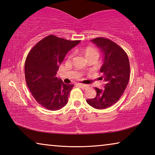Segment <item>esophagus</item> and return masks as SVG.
<instances>
[{
	"mask_svg": "<svg viewBox=\"0 0 155 155\" xmlns=\"http://www.w3.org/2000/svg\"><path fill=\"white\" fill-rule=\"evenodd\" d=\"M77 85L79 86L81 88H83V89H85L87 87V85H85V84H83V83H78Z\"/></svg>",
	"mask_w": 155,
	"mask_h": 155,
	"instance_id": "esophagus-1",
	"label": "esophagus"
}]
</instances>
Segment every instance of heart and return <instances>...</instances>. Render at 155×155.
<instances>
[{"label":"heart","instance_id":"1","mask_svg":"<svg viewBox=\"0 0 155 155\" xmlns=\"http://www.w3.org/2000/svg\"><path fill=\"white\" fill-rule=\"evenodd\" d=\"M83 52H85L86 57H87L88 59H90L91 57H98V55H99L98 50L93 46H87L86 48L83 49ZM73 55H74L73 52H70L67 57L68 61H70V60L72 58Z\"/></svg>","mask_w":155,"mask_h":155}]
</instances>
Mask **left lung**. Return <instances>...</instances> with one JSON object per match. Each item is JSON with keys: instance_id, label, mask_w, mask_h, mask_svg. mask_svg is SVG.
<instances>
[{"instance_id": "8db88e82", "label": "left lung", "mask_w": 155, "mask_h": 155, "mask_svg": "<svg viewBox=\"0 0 155 155\" xmlns=\"http://www.w3.org/2000/svg\"><path fill=\"white\" fill-rule=\"evenodd\" d=\"M104 52V64L100 72L105 86L102 90L95 87L96 96L87 100L94 108L104 109L119 101L124 92L130 78V64L128 55L122 48L105 38H96L91 40Z\"/></svg>"}]
</instances>
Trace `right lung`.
Listing matches in <instances>:
<instances>
[{"label": "right lung", "mask_w": 155, "mask_h": 155, "mask_svg": "<svg viewBox=\"0 0 155 155\" xmlns=\"http://www.w3.org/2000/svg\"><path fill=\"white\" fill-rule=\"evenodd\" d=\"M54 35L37 43L28 52L25 64L27 85L35 101L51 111L66 105L72 84H65L56 77L67 52L80 42Z\"/></svg>", "instance_id": "obj_1"}]
</instances>
